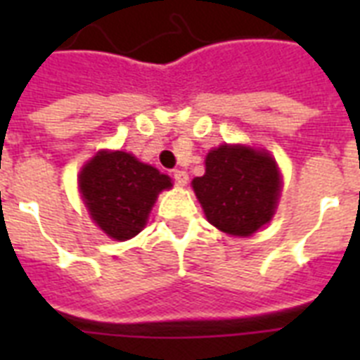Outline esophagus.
Here are the masks:
<instances>
[{"label":"esophagus","mask_w":360,"mask_h":360,"mask_svg":"<svg viewBox=\"0 0 360 360\" xmlns=\"http://www.w3.org/2000/svg\"><path fill=\"white\" fill-rule=\"evenodd\" d=\"M174 179L179 186H185L186 181H188V174H186L185 169H174Z\"/></svg>","instance_id":"1"}]
</instances>
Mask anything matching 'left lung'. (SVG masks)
Masks as SVG:
<instances>
[{
  "label": "left lung",
  "mask_w": 360,
  "mask_h": 360,
  "mask_svg": "<svg viewBox=\"0 0 360 360\" xmlns=\"http://www.w3.org/2000/svg\"><path fill=\"white\" fill-rule=\"evenodd\" d=\"M205 217L220 231L252 236L267 224L280 194V174L267 153L220 146L205 158V174L192 181Z\"/></svg>",
  "instance_id": "obj_1"
}]
</instances>
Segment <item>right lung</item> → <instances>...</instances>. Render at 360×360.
I'll list each match as a JSON object with an SVG mask.
<instances>
[{"label":"right lung","mask_w":360,"mask_h":360,"mask_svg":"<svg viewBox=\"0 0 360 360\" xmlns=\"http://www.w3.org/2000/svg\"><path fill=\"white\" fill-rule=\"evenodd\" d=\"M168 175L123 151H103L80 174V191L93 220L112 239L138 236Z\"/></svg>","instance_id":"obj_1"}]
</instances>
